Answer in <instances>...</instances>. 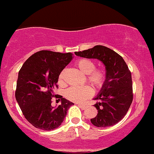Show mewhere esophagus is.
<instances>
[{
    "instance_id": "1",
    "label": "esophagus",
    "mask_w": 154,
    "mask_h": 154,
    "mask_svg": "<svg viewBox=\"0 0 154 154\" xmlns=\"http://www.w3.org/2000/svg\"><path fill=\"white\" fill-rule=\"evenodd\" d=\"M77 106H78L79 107H80V108H82V109H85V105H82V104H78L77 105Z\"/></svg>"
}]
</instances>
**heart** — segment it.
<instances>
[{
  "label": "heart",
  "instance_id": "heart-1",
  "mask_svg": "<svg viewBox=\"0 0 154 154\" xmlns=\"http://www.w3.org/2000/svg\"><path fill=\"white\" fill-rule=\"evenodd\" d=\"M77 67L82 73L87 75V80L91 83L96 88L103 87L107 78L106 70L103 68H96V63L94 60L87 58H81L76 62ZM64 70L60 74L58 80L60 82H63ZM93 94V90L89 85L83 86H72L65 91L64 95L68 100L73 102L80 103L83 102L89 97Z\"/></svg>",
  "mask_w": 154,
  "mask_h": 154
}]
</instances>
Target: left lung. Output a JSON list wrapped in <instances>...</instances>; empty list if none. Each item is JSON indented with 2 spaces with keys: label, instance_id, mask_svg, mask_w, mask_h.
<instances>
[{
  "label": "left lung",
  "instance_id": "obj_1",
  "mask_svg": "<svg viewBox=\"0 0 154 154\" xmlns=\"http://www.w3.org/2000/svg\"><path fill=\"white\" fill-rule=\"evenodd\" d=\"M82 57L100 60L106 66L107 78L100 94L94 100L98 114L91 119L94 125L99 128L116 125L124 118L133 101L131 73L123 58L111 48L95 46L92 48L77 51Z\"/></svg>",
  "mask_w": 154,
  "mask_h": 154
}]
</instances>
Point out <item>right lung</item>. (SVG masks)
<instances>
[{
  "instance_id": "obj_1",
  "label": "right lung",
  "mask_w": 154,
  "mask_h": 154,
  "mask_svg": "<svg viewBox=\"0 0 154 154\" xmlns=\"http://www.w3.org/2000/svg\"><path fill=\"white\" fill-rule=\"evenodd\" d=\"M73 58L72 53L42 50L29 57L18 73L15 98L26 120L43 131L59 127L74 103L60 95L61 104L51 106L53 90L63 69Z\"/></svg>"
}]
</instances>
